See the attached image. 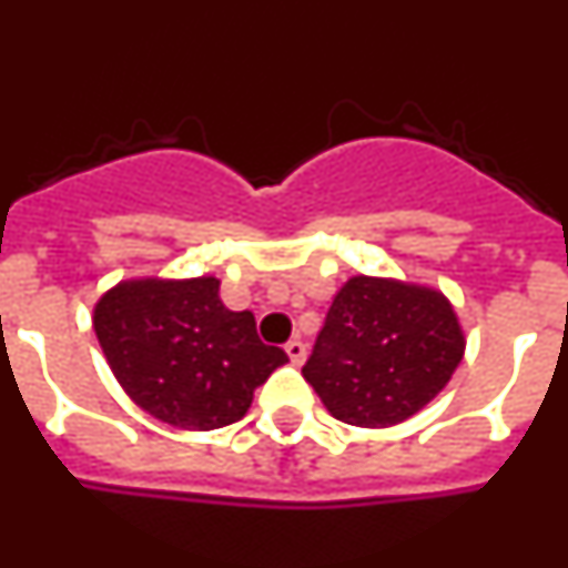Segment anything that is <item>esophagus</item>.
I'll list each match as a JSON object with an SVG mask.
<instances>
[{"instance_id":"esophagus-1","label":"esophagus","mask_w":568,"mask_h":568,"mask_svg":"<svg viewBox=\"0 0 568 568\" xmlns=\"http://www.w3.org/2000/svg\"><path fill=\"white\" fill-rule=\"evenodd\" d=\"M284 353H287L290 361H293V364L298 366V364H304V358H307V346L301 344L298 338H293V341H287V346H284Z\"/></svg>"}]
</instances>
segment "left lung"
Wrapping results in <instances>:
<instances>
[{
	"label": "left lung",
	"mask_w": 568,
	"mask_h": 568,
	"mask_svg": "<svg viewBox=\"0 0 568 568\" xmlns=\"http://www.w3.org/2000/svg\"><path fill=\"white\" fill-rule=\"evenodd\" d=\"M464 353L460 318L438 287L353 275L335 293L301 373L333 418L386 429L438 398Z\"/></svg>",
	"instance_id": "left-lung-1"
}]
</instances>
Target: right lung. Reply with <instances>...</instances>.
Returning a JSON list of instances; mask_svg holds the SVG:
<instances>
[{"mask_svg": "<svg viewBox=\"0 0 568 568\" xmlns=\"http://www.w3.org/2000/svg\"><path fill=\"white\" fill-rule=\"evenodd\" d=\"M215 275H135L99 295L93 329L110 373L150 418L210 433L247 415L287 353L261 344L250 310L219 298Z\"/></svg>", "mask_w": 568, "mask_h": 568, "instance_id": "add662e5", "label": "right lung"}]
</instances>
